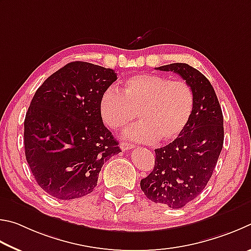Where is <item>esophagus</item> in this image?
<instances>
[{
  "mask_svg": "<svg viewBox=\"0 0 251 251\" xmlns=\"http://www.w3.org/2000/svg\"><path fill=\"white\" fill-rule=\"evenodd\" d=\"M120 148H121L122 151H128V150H130V149H133L134 148V144L126 143V142H121Z\"/></svg>",
  "mask_w": 251,
  "mask_h": 251,
  "instance_id": "34e87169",
  "label": "esophagus"
}]
</instances>
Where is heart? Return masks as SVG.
<instances>
[{
  "instance_id": "b5f03b06",
  "label": "heart",
  "mask_w": 251,
  "mask_h": 251,
  "mask_svg": "<svg viewBox=\"0 0 251 251\" xmlns=\"http://www.w3.org/2000/svg\"><path fill=\"white\" fill-rule=\"evenodd\" d=\"M192 88L183 80L152 74L126 79L120 91L109 88L100 97L99 114L111 130H120L137 118L141 122L126 130V138L151 143H166L181 135L194 113Z\"/></svg>"
}]
</instances>
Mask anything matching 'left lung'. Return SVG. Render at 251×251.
I'll return each instance as SVG.
<instances>
[{"label":"left lung","instance_id":"obj_1","mask_svg":"<svg viewBox=\"0 0 251 251\" xmlns=\"http://www.w3.org/2000/svg\"><path fill=\"white\" fill-rule=\"evenodd\" d=\"M155 69L178 74L192 88L195 107L185 131L156 149L154 169L140 185L154 203L182 208L201 194L212 177L224 143L223 112L212 83L197 69L183 63Z\"/></svg>","mask_w":251,"mask_h":251}]
</instances>
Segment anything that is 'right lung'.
Returning <instances> with one entry per match:
<instances>
[{"mask_svg":"<svg viewBox=\"0 0 251 251\" xmlns=\"http://www.w3.org/2000/svg\"><path fill=\"white\" fill-rule=\"evenodd\" d=\"M113 69L73 61L35 92L24 121L26 161L47 194L74 200L94 191L105 161L120 152L99 114Z\"/></svg>","mask_w":251,"mask_h":251,"instance_id":"obj_1","label":"right lung"}]
</instances>
